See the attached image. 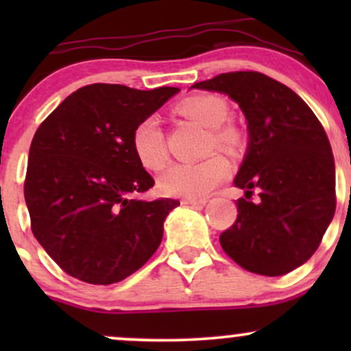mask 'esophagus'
Here are the masks:
<instances>
[{"mask_svg":"<svg viewBox=\"0 0 351 351\" xmlns=\"http://www.w3.org/2000/svg\"><path fill=\"white\" fill-rule=\"evenodd\" d=\"M206 198H184L181 199V203L183 204H193V206H196V204H206Z\"/></svg>","mask_w":351,"mask_h":351,"instance_id":"esophagus-1","label":"esophagus"}]
</instances>
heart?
<instances>
[{
	"label": "heart",
	"instance_id": "heart-1",
	"mask_svg": "<svg viewBox=\"0 0 351 351\" xmlns=\"http://www.w3.org/2000/svg\"><path fill=\"white\" fill-rule=\"evenodd\" d=\"M181 115L209 127V148L236 153L244 145V132L236 123L228 122V100L216 94H198L181 100ZM132 152L143 168L156 171L168 160L167 142L160 122L147 117L135 125L130 136ZM229 175V162L221 153H213L204 160L193 163H175L158 178V186L165 195L201 198L211 193Z\"/></svg>",
	"mask_w": 351,
	"mask_h": 351
}]
</instances>
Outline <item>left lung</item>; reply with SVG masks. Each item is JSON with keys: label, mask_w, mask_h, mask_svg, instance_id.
<instances>
[{"label": "left lung", "mask_w": 351, "mask_h": 351, "mask_svg": "<svg viewBox=\"0 0 351 351\" xmlns=\"http://www.w3.org/2000/svg\"><path fill=\"white\" fill-rule=\"evenodd\" d=\"M193 87L224 92L247 119V155L234 180L245 196L221 247L249 272L293 271L313 256L335 215V162L320 120L292 88L256 71L224 72Z\"/></svg>", "instance_id": "obj_1"}]
</instances>
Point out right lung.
I'll return each instance as SVG.
<instances>
[{
  "instance_id": "right-lung-1",
  "label": "right lung",
  "mask_w": 351,
  "mask_h": 351,
  "mask_svg": "<svg viewBox=\"0 0 351 351\" xmlns=\"http://www.w3.org/2000/svg\"><path fill=\"white\" fill-rule=\"evenodd\" d=\"M90 84L39 125L27 156L24 199L31 231L75 279L108 285L155 254L178 199L143 201L155 180L132 152V130L178 92Z\"/></svg>"
}]
</instances>
